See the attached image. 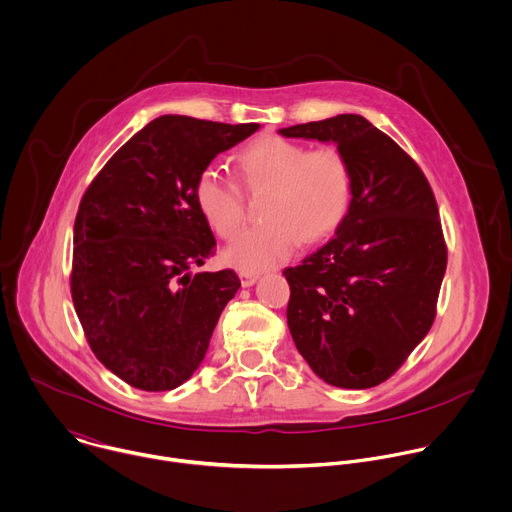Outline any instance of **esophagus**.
Masks as SVG:
<instances>
[{"mask_svg":"<svg viewBox=\"0 0 512 512\" xmlns=\"http://www.w3.org/2000/svg\"><path fill=\"white\" fill-rule=\"evenodd\" d=\"M256 280H258V274H254V272H244V270L240 272V282H242L244 288L252 286Z\"/></svg>","mask_w":512,"mask_h":512,"instance_id":"34e87169","label":"esophagus"}]
</instances>
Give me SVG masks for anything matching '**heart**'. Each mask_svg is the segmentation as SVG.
<instances>
[{
    "label": "heart",
    "mask_w": 512,
    "mask_h": 512,
    "mask_svg": "<svg viewBox=\"0 0 512 512\" xmlns=\"http://www.w3.org/2000/svg\"><path fill=\"white\" fill-rule=\"evenodd\" d=\"M238 174L246 190L262 192L260 226L244 230L224 252V262L260 272L284 262L298 244L332 234L346 216L352 178L346 158L334 146L308 150L304 144L262 136L238 154ZM194 198L206 224L224 240L238 234L246 208L240 186L216 168H204L194 182Z\"/></svg>",
    "instance_id": "heart-1"
}]
</instances>
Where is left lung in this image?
Segmentation results:
<instances>
[{
  "label": "left lung",
  "instance_id": "left-lung-1",
  "mask_svg": "<svg viewBox=\"0 0 512 512\" xmlns=\"http://www.w3.org/2000/svg\"><path fill=\"white\" fill-rule=\"evenodd\" d=\"M280 134L334 142L352 178L336 236L284 270L290 334L324 382L372 388L404 364L436 316L446 242L432 188L418 164L362 116L340 114Z\"/></svg>",
  "mask_w": 512,
  "mask_h": 512
}]
</instances>
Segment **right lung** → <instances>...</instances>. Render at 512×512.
Returning a JSON list of instances; mask_svg holds the SVG:
<instances>
[{
  "mask_svg": "<svg viewBox=\"0 0 512 512\" xmlns=\"http://www.w3.org/2000/svg\"><path fill=\"white\" fill-rule=\"evenodd\" d=\"M258 128L160 116L108 160L80 202L74 308L96 358L134 388L186 382L240 288L230 268L190 272L216 250L194 182Z\"/></svg>",
  "mask_w": 512,
  "mask_h": 512,
  "instance_id": "1",
  "label": "right lung"
}]
</instances>
